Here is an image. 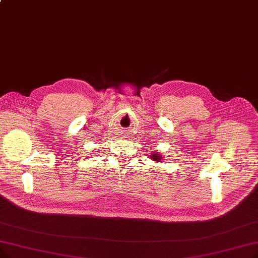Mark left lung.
Here are the masks:
<instances>
[{"label": "left lung", "mask_w": 258, "mask_h": 258, "mask_svg": "<svg viewBox=\"0 0 258 258\" xmlns=\"http://www.w3.org/2000/svg\"><path fill=\"white\" fill-rule=\"evenodd\" d=\"M151 158H152L154 161H158V162H159V161L161 160V158H162V156H160L159 154L156 153V154H153V155L151 156Z\"/></svg>", "instance_id": "left-lung-1"}]
</instances>
